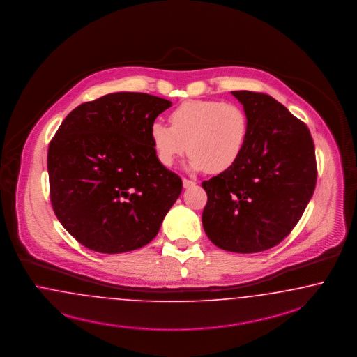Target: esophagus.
<instances>
[{"instance_id":"34e87169","label":"esophagus","mask_w":357,"mask_h":357,"mask_svg":"<svg viewBox=\"0 0 357 357\" xmlns=\"http://www.w3.org/2000/svg\"><path fill=\"white\" fill-rule=\"evenodd\" d=\"M182 181H183V187H185V188H188V187L195 185V181H191V179H187V178H183Z\"/></svg>"}]
</instances>
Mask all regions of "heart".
Returning a JSON list of instances; mask_svg holds the SVG:
<instances>
[{"instance_id": "heart-1", "label": "heart", "mask_w": 357, "mask_h": 357, "mask_svg": "<svg viewBox=\"0 0 357 357\" xmlns=\"http://www.w3.org/2000/svg\"><path fill=\"white\" fill-rule=\"evenodd\" d=\"M172 125L154 122L150 138L158 160L172 165L190 151L191 170L213 174L229 170L242 157L248 138V119L241 106L214 100L183 102L169 115Z\"/></svg>"}]
</instances>
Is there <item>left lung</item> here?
<instances>
[{
  "mask_svg": "<svg viewBox=\"0 0 357 357\" xmlns=\"http://www.w3.org/2000/svg\"><path fill=\"white\" fill-rule=\"evenodd\" d=\"M248 119L242 157L202 187L208 239L252 254L279 244L304 213L316 185L314 146L307 125L264 93L232 91Z\"/></svg>",
  "mask_w": 357,
  "mask_h": 357,
  "instance_id": "1",
  "label": "left lung"
}]
</instances>
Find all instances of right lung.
Returning a JSON list of instances; mask_svg holds the SVG:
<instances>
[{
    "instance_id": "right-lung-1",
    "label": "right lung",
    "mask_w": 357,
    "mask_h": 357,
    "mask_svg": "<svg viewBox=\"0 0 357 357\" xmlns=\"http://www.w3.org/2000/svg\"><path fill=\"white\" fill-rule=\"evenodd\" d=\"M172 102L113 93L75 107L49 143L50 202L75 241L102 254L141 248L157 236L182 192L158 160L150 128Z\"/></svg>"
}]
</instances>
